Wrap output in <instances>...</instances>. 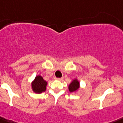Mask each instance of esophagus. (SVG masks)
Returning <instances> with one entry per match:
<instances>
[{
	"mask_svg": "<svg viewBox=\"0 0 123 123\" xmlns=\"http://www.w3.org/2000/svg\"><path fill=\"white\" fill-rule=\"evenodd\" d=\"M55 80H59V81H62V80H63V79L62 78H55Z\"/></svg>",
	"mask_w": 123,
	"mask_h": 123,
	"instance_id": "34e87169",
	"label": "esophagus"
}]
</instances>
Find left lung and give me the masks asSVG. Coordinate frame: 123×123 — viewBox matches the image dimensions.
Here are the masks:
<instances>
[{"instance_id": "8db88e82", "label": "left lung", "mask_w": 123, "mask_h": 123, "mask_svg": "<svg viewBox=\"0 0 123 123\" xmlns=\"http://www.w3.org/2000/svg\"><path fill=\"white\" fill-rule=\"evenodd\" d=\"M80 88V82L77 79H73L68 86V89L70 92H76Z\"/></svg>"}]
</instances>
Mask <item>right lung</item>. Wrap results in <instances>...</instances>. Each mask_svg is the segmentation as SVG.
Returning a JSON list of instances; mask_svg holds the SVG:
<instances>
[{"instance_id":"obj_1","label":"right lung","mask_w":123,"mask_h":123,"mask_svg":"<svg viewBox=\"0 0 123 123\" xmlns=\"http://www.w3.org/2000/svg\"><path fill=\"white\" fill-rule=\"evenodd\" d=\"M48 83L41 76L37 75L31 82V89L35 93H41L46 91Z\"/></svg>"}]
</instances>
